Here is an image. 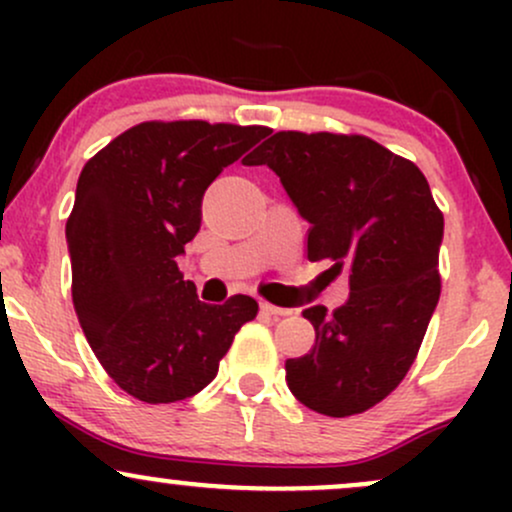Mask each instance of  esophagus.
<instances>
[{
    "mask_svg": "<svg viewBox=\"0 0 512 512\" xmlns=\"http://www.w3.org/2000/svg\"><path fill=\"white\" fill-rule=\"evenodd\" d=\"M260 310H262L264 315H274V317L291 315L289 308H279V305H272V303H260Z\"/></svg>",
    "mask_w": 512,
    "mask_h": 512,
    "instance_id": "esophagus-1",
    "label": "esophagus"
}]
</instances>
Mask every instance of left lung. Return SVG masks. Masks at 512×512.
<instances>
[{
	"label": "left lung",
	"mask_w": 512,
	"mask_h": 512,
	"mask_svg": "<svg viewBox=\"0 0 512 512\" xmlns=\"http://www.w3.org/2000/svg\"><path fill=\"white\" fill-rule=\"evenodd\" d=\"M245 166L279 175L310 223L308 260L349 272V301L303 310L310 354L286 361L298 402L325 416L361 414L402 383L440 298L443 214L419 168L358 134L276 132Z\"/></svg>",
	"instance_id": "obj_1"
}]
</instances>
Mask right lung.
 Listing matches in <instances>:
<instances>
[{"label": "right lung", "mask_w": 512, "mask_h": 512, "mask_svg": "<svg viewBox=\"0 0 512 512\" xmlns=\"http://www.w3.org/2000/svg\"><path fill=\"white\" fill-rule=\"evenodd\" d=\"M269 132L142 122L81 170L67 221L74 310L93 354L127 395L149 404L197 395L257 315L250 296L199 301L178 257L202 226L207 187Z\"/></svg>", "instance_id": "right-lung-1"}]
</instances>
